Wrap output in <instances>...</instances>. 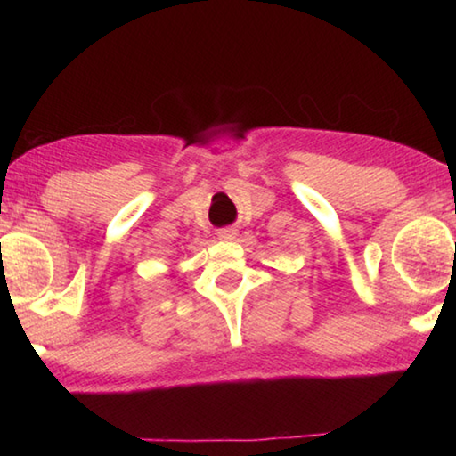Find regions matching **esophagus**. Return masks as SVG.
I'll return each mask as SVG.
<instances>
[{"label": "esophagus", "mask_w": 456, "mask_h": 456, "mask_svg": "<svg viewBox=\"0 0 456 456\" xmlns=\"http://www.w3.org/2000/svg\"><path fill=\"white\" fill-rule=\"evenodd\" d=\"M219 239H225V241H229V239H235L237 235V229L233 227H225V229H219Z\"/></svg>", "instance_id": "34e87169"}]
</instances>
